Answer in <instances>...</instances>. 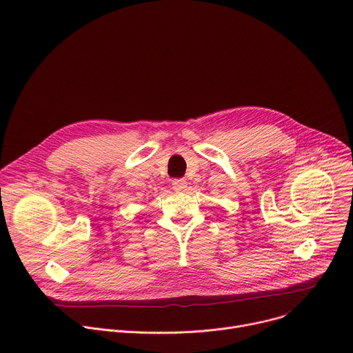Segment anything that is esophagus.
<instances>
[{"instance_id": "1", "label": "esophagus", "mask_w": 353, "mask_h": 353, "mask_svg": "<svg viewBox=\"0 0 353 353\" xmlns=\"http://www.w3.org/2000/svg\"><path fill=\"white\" fill-rule=\"evenodd\" d=\"M188 188V181L184 179H174L173 180V190L174 192H183Z\"/></svg>"}]
</instances>
